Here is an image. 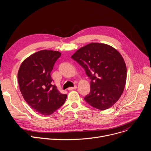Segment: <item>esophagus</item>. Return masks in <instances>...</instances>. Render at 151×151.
<instances>
[{"instance_id":"34e87169","label":"esophagus","mask_w":151,"mask_h":151,"mask_svg":"<svg viewBox=\"0 0 151 151\" xmlns=\"http://www.w3.org/2000/svg\"><path fill=\"white\" fill-rule=\"evenodd\" d=\"M77 88V86H74L73 87H69V88H68V90H75V89H76Z\"/></svg>"}]
</instances>
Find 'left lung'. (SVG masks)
<instances>
[{
  "instance_id": "left-lung-1",
  "label": "left lung",
  "mask_w": 151,
  "mask_h": 151,
  "mask_svg": "<svg viewBox=\"0 0 151 151\" xmlns=\"http://www.w3.org/2000/svg\"><path fill=\"white\" fill-rule=\"evenodd\" d=\"M71 57L91 79V91L85 97V101L101 111L112 106L122 95L126 82V65L120 53L107 44L91 43Z\"/></svg>"
}]
</instances>
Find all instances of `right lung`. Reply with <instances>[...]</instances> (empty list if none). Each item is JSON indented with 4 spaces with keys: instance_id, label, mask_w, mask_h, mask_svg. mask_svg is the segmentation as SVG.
I'll list each match as a JSON object with an SVG mask.
<instances>
[{
    "instance_id": "1",
    "label": "right lung",
    "mask_w": 151,
    "mask_h": 151,
    "mask_svg": "<svg viewBox=\"0 0 151 151\" xmlns=\"http://www.w3.org/2000/svg\"><path fill=\"white\" fill-rule=\"evenodd\" d=\"M61 54L42 50L29 56L21 64L18 73L20 91L27 104L37 113L50 115L65 102L63 94L52 85L51 72Z\"/></svg>"
}]
</instances>
